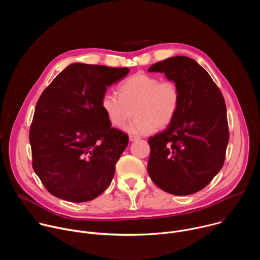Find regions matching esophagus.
<instances>
[{
  "label": "esophagus",
  "instance_id": "obj_1",
  "mask_svg": "<svg viewBox=\"0 0 260 260\" xmlns=\"http://www.w3.org/2000/svg\"><path fill=\"white\" fill-rule=\"evenodd\" d=\"M140 139V137L139 136H136V135H131L129 136V141H137V140H139Z\"/></svg>",
  "mask_w": 260,
  "mask_h": 260
}]
</instances>
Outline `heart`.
Returning a JSON list of instances; mask_svg holds the SVG:
<instances>
[{
  "mask_svg": "<svg viewBox=\"0 0 260 260\" xmlns=\"http://www.w3.org/2000/svg\"><path fill=\"white\" fill-rule=\"evenodd\" d=\"M118 96L105 93L102 109L109 122L121 127L136 116L127 131L147 134L168 127L177 116L181 104L179 85L149 74H136L117 86Z\"/></svg>",
  "mask_w": 260,
  "mask_h": 260,
  "instance_id": "b5f03b06",
  "label": "heart"
}]
</instances>
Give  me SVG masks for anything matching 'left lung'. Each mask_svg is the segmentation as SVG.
<instances>
[{
  "label": "left lung",
  "instance_id": "8db88e82",
  "mask_svg": "<svg viewBox=\"0 0 260 260\" xmlns=\"http://www.w3.org/2000/svg\"><path fill=\"white\" fill-rule=\"evenodd\" d=\"M148 71L165 73L181 91L173 122L148 139L151 150L148 174L168 193H196L224 164L230 140L224 98L209 73L190 57H170Z\"/></svg>",
  "mask_w": 260,
  "mask_h": 260
}]
</instances>
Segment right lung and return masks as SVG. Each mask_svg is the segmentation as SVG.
<instances>
[{"label": "right lung", "instance_id": "1", "mask_svg": "<svg viewBox=\"0 0 260 260\" xmlns=\"http://www.w3.org/2000/svg\"><path fill=\"white\" fill-rule=\"evenodd\" d=\"M129 69L72 63L37 102L29 128L32 169L52 196L88 202L112 181L128 136L111 127L101 101Z\"/></svg>", "mask_w": 260, "mask_h": 260}]
</instances>
